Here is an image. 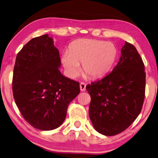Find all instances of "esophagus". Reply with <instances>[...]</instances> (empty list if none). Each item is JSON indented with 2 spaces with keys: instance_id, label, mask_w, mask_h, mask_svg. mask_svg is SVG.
Segmentation results:
<instances>
[{
  "instance_id": "esophagus-1",
  "label": "esophagus",
  "mask_w": 158,
  "mask_h": 158,
  "mask_svg": "<svg viewBox=\"0 0 158 158\" xmlns=\"http://www.w3.org/2000/svg\"><path fill=\"white\" fill-rule=\"evenodd\" d=\"M80 89L82 91V92H85V89H86V85H85L84 82H81L80 84Z\"/></svg>"
}]
</instances>
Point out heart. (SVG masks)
Listing matches in <instances>:
<instances>
[{"label": "heart", "instance_id": "heart-1", "mask_svg": "<svg viewBox=\"0 0 158 158\" xmlns=\"http://www.w3.org/2000/svg\"><path fill=\"white\" fill-rule=\"evenodd\" d=\"M117 49L112 43L105 41L80 39L72 42L69 51L62 54V62L66 74L75 77L81 72V65L85 73L92 78L106 75L114 66Z\"/></svg>", "mask_w": 158, "mask_h": 158}]
</instances>
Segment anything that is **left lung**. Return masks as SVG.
<instances>
[{
    "label": "left lung",
    "mask_w": 158,
    "mask_h": 158,
    "mask_svg": "<svg viewBox=\"0 0 158 158\" xmlns=\"http://www.w3.org/2000/svg\"><path fill=\"white\" fill-rule=\"evenodd\" d=\"M111 73L87 85L91 96L89 114L99 133L113 136L131 125L142 110L145 97L146 73L142 57L126 41Z\"/></svg>",
    "instance_id": "1"
}]
</instances>
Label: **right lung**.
<instances>
[{
	"instance_id": "obj_1",
	"label": "right lung",
	"mask_w": 158,
	"mask_h": 158,
	"mask_svg": "<svg viewBox=\"0 0 158 158\" xmlns=\"http://www.w3.org/2000/svg\"><path fill=\"white\" fill-rule=\"evenodd\" d=\"M58 49L48 35L32 39L16 55L12 91L23 117L40 131L62 125L80 84L64 76Z\"/></svg>"
}]
</instances>
